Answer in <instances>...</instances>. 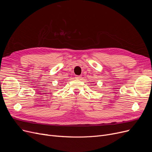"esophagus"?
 Returning <instances> with one entry per match:
<instances>
[{
  "instance_id": "obj_1",
  "label": "esophagus",
  "mask_w": 152,
  "mask_h": 152,
  "mask_svg": "<svg viewBox=\"0 0 152 152\" xmlns=\"http://www.w3.org/2000/svg\"><path fill=\"white\" fill-rule=\"evenodd\" d=\"M80 78H81V76H79V75H76L75 76L76 79H80Z\"/></svg>"
}]
</instances>
